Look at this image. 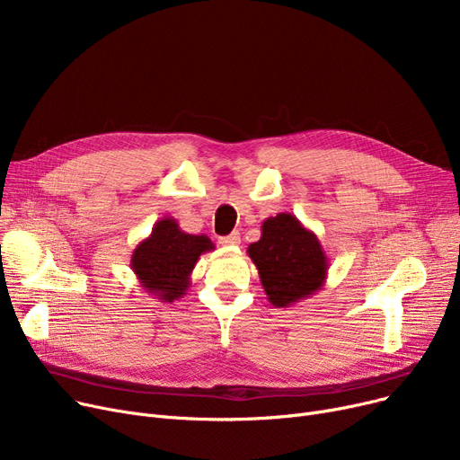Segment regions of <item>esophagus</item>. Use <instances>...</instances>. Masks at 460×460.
<instances>
[{"label": "esophagus", "instance_id": "34e87169", "mask_svg": "<svg viewBox=\"0 0 460 460\" xmlns=\"http://www.w3.org/2000/svg\"><path fill=\"white\" fill-rule=\"evenodd\" d=\"M220 244H224V246H236V244H240V233H231V234H227V236H222L220 238Z\"/></svg>", "mask_w": 460, "mask_h": 460}]
</instances>
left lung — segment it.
I'll list each match as a JSON object with an SVG mask.
<instances>
[{"instance_id":"obj_1","label":"left lung","mask_w":460,"mask_h":460,"mask_svg":"<svg viewBox=\"0 0 460 460\" xmlns=\"http://www.w3.org/2000/svg\"><path fill=\"white\" fill-rule=\"evenodd\" d=\"M261 285L276 307H288L317 295L328 276V257L317 234L291 212L270 216L261 238L248 246Z\"/></svg>"}]
</instances>
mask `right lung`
Wrapping results in <instances>:
<instances>
[{
	"instance_id": "add662e5",
	"label": "right lung",
	"mask_w": 460,
	"mask_h": 460,
	"mask_svg": "<svg viewBox=\"0 0 460 460\" xmlns=\"http://www.w3.org/2000/svg\"><path fill=\"white\" fill-rule=\"evenodd\" d=\"M212 250L207 234L184 233L175 217L165 216L132 252L130 269L145 293L158 302H173L186 295L199 257Z\"/></svg>"
}]
</instances>
